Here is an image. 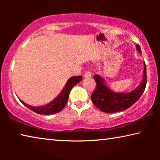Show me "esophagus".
Masks as SVG:
<instances>
[{"mask_svg": "<svg viewBox=\"0 0 160 160\" xmlns=\"http://www.w3.org/2000/svg\"><path fill=\"white\" fill-rule=\"evenodd\" d=\"M84 77L85 78H90L92 76V73L89 71H87L84 73Z\"/></svg>", "mask_w": 160, "mask_h": 160, "instance_id": "34e87169", "label": "esophagus"}]
</instances>
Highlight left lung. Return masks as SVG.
Returning a JSON list of instances; mask_svg holds the SVG:
<instances>
[{"instance_id": "8db88e82", "label": "left lung", "mask_w": 160, "mask_h": 160, "mask_svg": "<svg viewBox=\"0 0 160 160\" xmlns=\"http://www.w3.org/2000/svg\"><path fill=\"white\" fill-rule=\"evenodd\" d=\"M136 49L141 53L138 44L136 45ZM93 78L96 82L95 90L91 95V100L94 105L103 112L109 113L119 112L132 106L143 93L146 85V66L144 62L142 82L130 92H115L106 86L104 78L100 75L97 74Z\"/></svg>"}]
</instances>
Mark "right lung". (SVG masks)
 Returning a JSON list of instances; mask_svg holds the SVG:
<instances>
[{"instance_id":"obj_1","label":"right lung","mask_w":160,"mask_h":160,"mask_svg":"<svg viewBox=\"0 0 160 160\" xmlns=\"http://www.w3.org/2000/svg\"><path fill=\"white\" fill-rule=\"evenodd\" d=\"M82 79V76H73V77L70 78L64 87V88L62 92L60 93L58 97L54 98V99L47 105L42 106H31L30 105H28L25 102H24L22 100H19L22 102V103L28 108L30 110L34 111L38 114H43V115H50L54 114L60 112L64 108V107L66 105L68 100L70 92L72 88L77 84L78 82H80Z\"/></svg>"}]
</instances>
